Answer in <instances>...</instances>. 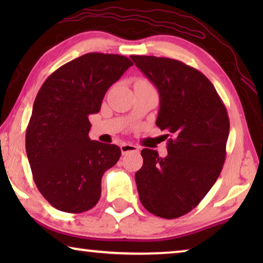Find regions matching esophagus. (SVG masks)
<instances>
[{"label": "esophagus", "mask_w": 263, "mask_h": 263, "mask_svg": "<svg viewBox=\"0 0 263 263\" xmlns=\"http://www.w3.org/2000/svg\"><path fill=\"white\" fill-rule=\"evenodd\" d=\"M121 151L122 154H127L129 152H139V147L130 145V143H123V145H121Z\"/></svg>", "instance_id": "1"}]
</instances>
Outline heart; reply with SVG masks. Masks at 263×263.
Wrapping results in <instances>:
<instances>
[{
  "instance_id": "1",
  "label": "heart",
  "mask_w": 263,
  "mask_h": 263,
  "mask_svg": "<svg viewBox=\"0 0 263 263\" xmlns=\"http://www.w3.org/2000/svg\"><path fill=\"white\" fill-rule=\"evenodd\" d=\"M138 82H140V84H148V82L145 81V80H139Z\"/></svg>"
}]
</instances>
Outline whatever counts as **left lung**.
Returning <instances> with one entry per match:
<instances>
[{"label": "left lung", "mask_w": 263, "mask_h": 263, "mask_svg": "<svg viewBox=\"0 0 263 263\" xmlns=\"http://www.w3.org/2000/svg\"><path fill=\"white\" fill-rule=\"evenodd\" d=\"M135 66L156 85L160 107L156 124L166 130L167 156L143 148L135 174L142 206L175 219L201 202L220 175L226 158L230 121L214 86L181 61L132 55Z\"/></svg>", "instance_id": "1"}]
</instances>
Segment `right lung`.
<instances>
[{
	"label": "right lung",
	"instance_id": "right-lung-1",
	"mask_svg": "<svg viewBox=\"0 0 263 263\" xmlns=\"http://www.w3.org/2000/svg\"><path fill=\"white\" fill-rule=\"evenodd\" d=\"M133 62L89 52L63 64L44 81L26 129V153L35 185L56 210L82 213L97 204L104 172L121 157L116 145L89 139L88 116Z\"/></svg>",
	"mask_w": 263,
	"mask_h": 263
}]
</instances>
